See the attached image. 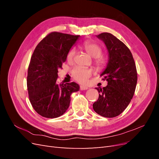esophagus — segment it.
Returning a JSON list of instances; mask_svg holds the SVG:
<instances>
[{"label":"esophagus","instance_id":"34e87169","mask_svg":"<svg viewBox=\"0 0 159 159\" xmlns=\"http://www.w3.org/2000/svg\"><path fill=\"white\" fill-rule=\"evenodd\" d=\"M80 88L81 90H86V89H88V87H86V86H84V85H80Z\"/></svg>","mask_w":159,"mask_h":159}]
</instances>
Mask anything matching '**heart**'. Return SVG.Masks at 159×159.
Here are the masks:
<instances>
[{
  "mask_svg": "<svg viewBox=\"0 0 159 159\" xmlns=\"http://www.w3.org/2000/svg\"><path fill=\"white\" fill-rule=\"evenodd\" d=\"M83 47L86 52L92 57H94V64L98 69H103L107 64V57L102 55V48L98 43L93 41L87 40L84 42ZM76 54L74 48H71L67 54V60L71 62L74 60ZM73 78L80 83H85L89 78L92 75V71L88 68L82 67H75L71 71Z\"/></svg>",
  "mask_w": 159,
  "mask_h": 159,
  "instance_id": "heart-1",
  "label": "heart"
}]
</instances>
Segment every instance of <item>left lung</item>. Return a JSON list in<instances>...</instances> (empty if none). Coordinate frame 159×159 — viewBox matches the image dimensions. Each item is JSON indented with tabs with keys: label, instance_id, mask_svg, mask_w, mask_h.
I'll list each match as a JSON object with an SVG mask.
<instances>
[{
	"label": "left lung",
	"instance_id": "1",
	"mask_svg": "<svg viewBox=\"0 0 159 159\" xmlns=\"http://www.w3.org/2000/svg\"><path fill=\"white\" fill-rule=\"evenodd\" d=\"M97 37L105 43L109 53L107 67L101 74L107 85L103 89L95 88L99 95L93 108L101 116L111 118L121 114L131 102L137 85V72L131 52L123 42L107 32Z\"/></svg>",
	"mask_w": 159,
	"mask_h": 159
}]
</instances>
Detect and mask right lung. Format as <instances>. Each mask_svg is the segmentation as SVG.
Returning <instances> with one entry per match:
<instances>
[{
  "instance_id": "obj_1",
  "label": "right lung",
  "mask_w": 159,
  "mask_h": 159,
  "mask_svg": "<svg viewBox=\"0 0 159 159\" xmlns=\"http://www.w3.org/2000/svg\"><path fill=\"white\" fill-rule=\"evenodd\" d=\"M79 37L53 32L33 52L28 69V92L34 109L42 117L56 118L63 115L70 106L71 94L80 89L75 82H57V70L61 68Z\"/></svg>"
}]
</instances>
